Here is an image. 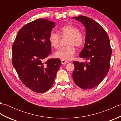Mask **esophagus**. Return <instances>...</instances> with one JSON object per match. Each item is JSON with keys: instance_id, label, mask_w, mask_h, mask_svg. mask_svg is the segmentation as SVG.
<instances>
[{"instance_id": "1", "label": "esophagus", "mask_w": 121, "mask_h": 121, "mask_svg": "<svg viewBox=\"0 0 121 121\" xmlns=\"http://www.w3.org/2000/svg\"><path fill=\"white\" fill-rule=\"evenodd\" d=\"M68 61H65V60H61V63L62 64V65H65V64H67L68 63Z\"/></svg>"}]
</instances>
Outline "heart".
Wrapping results in <instances>:
<instances>
[{"label":"heart","instance_id":"b5f03b06","mask_svg":"<svg viewBox=\"0 0 121 121\" xmlns=\"http://www.w3.org/2000/svg\"><path fill=\"white\" fill-rule=\"evenodd\" d=\"M59 32L60 36L54 32H51L49 40L51 46L55 48L59 47L61 37H68L66 44L68 46L60 49L55 52L54 55L56 58H60L62 60H70L75 52L76 47H80L83 44L84 42V35L79 31L78 27L72 25L68 24L60 28Z\"/></svg>","mask_w":121,"mask_h":121}]
</instances>
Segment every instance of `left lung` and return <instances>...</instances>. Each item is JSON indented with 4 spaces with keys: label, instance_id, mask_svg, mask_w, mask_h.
Returning a JSON list of instances; mask_svg holds the SVG:
<instances>
[{
    "label": "left lung",
    "instance_id": "8db88e82",
    "mask_svg": "<svg viewBox=\"0 0 121 121\" xmlns=\"http://www.w3.org/2000/svg\"><path fill=\"white\" fill-rule=\"evenodd\" d=\"M72 18L80 21L86 29L85 43L79 57L90 61H74L73 79L81 88L91 89L103 81L109 71L112 55L109 38L103 27L91 18L83 15Z\"/></svg>",
    "mask_w": 121,
    "mask_h": 121
}]
</instances>
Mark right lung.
Instances as JSON below:
<instances>
[{
	"instance_id": "obj_1",
	"label": "right lung",
	"mask_w": 121,
	"mask_h": 121,
	"mask_svg": "<svg viewBox=\"0 0 121 121\" xmlns=\"http://www.w3.org/2000/svg\"><path fill=\"white\" fill-rule=\"evenodd\" d=\"M55 23L38 19L24 25L18 32L12 47V62L24 85L38 93L49 89L61 65L59 59H49L51 52L49 36Z\"/></svg>"
}]
</instances>
